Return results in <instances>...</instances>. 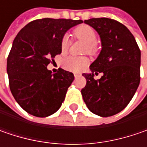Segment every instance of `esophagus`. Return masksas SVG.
I'll return each instance as SVG.
<instances>
[{
    "mask_svg": "<svg viewBox=\"0 0 147 147\" xmlns=\"http://www.w3.org/2000/svg\"><path fill=\"white\" fill-rule=\"evenodd\" d=\"M80 76H81V74H80V73H74V77H75L76 78Z\"/></svg>",
    "mask_w": 147,
    "mask_h": 147,
    "instance_id": "34e87169",
    "label": "esophagus"
}]
</instances>
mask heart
<instances>
[{
    "mask_svg": "<svg viewBox=\"0 0 147 147\" xmlns=\"http://www.w3.org/2000/svg\"><path fill=\"white\" fill-rule=\"evenodd\" d=\"M74 36L87 43L86 51L88 53L92 54L96 51V35L92 28L88 25H82L78 27L74 32ZM69 47V40L67 36L62 38L60 47L63 52L67 51ZM88 64V59L84 56H74L70 55L65 58L63 61V66L65 69L72 72H79L81 71Z\"/></svg>",
    "mask_w": 147,
    "mask_h": 147,
    "instance_id": "heart-1",
    "label": "heart"
}]
</instances>
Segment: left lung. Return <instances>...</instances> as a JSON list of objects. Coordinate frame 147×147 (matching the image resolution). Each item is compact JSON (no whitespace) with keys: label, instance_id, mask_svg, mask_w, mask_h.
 <instances>
[{"label":"left lung","instance_id":"1","mask_svg":"<svg viewBox=\"0 0 147 147\" xmlns=\"http://www.w3.org/2000/svg\"><path fill=\"white\" fill-rule=\"evenodd\" d=\"M84 23L100 36L101 51L90 65L91 74H82L87 80L81 91L88 110L100 117L115 115L133 97L140 83L141 51L127 27L115 20L96 18ZM102 72L98 80L94 73Z\"/></svg>","mask_w":147,"mask_h":147}]
</instances>
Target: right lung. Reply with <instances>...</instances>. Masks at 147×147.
Wrapping results in <instances>:
<instances>
[{"label": "right lung", "mask_w": 147, "mask_h": 147, "mask_svg": "<svg viewBox=\"0 0 147 147\" xmlns=\"http://www.w3.org/2000/svg\"><path fill=\"white\" fill-rule=\"evenodd\" d=\"M82 20L45 18L32 21L14 38L7 59L11 93L20 106L36 117H47L59 110L74 79L73 73L47 65L61 53L66 32Z\"/></svg>", "instance_id": "add662e5"}]
</instances>
